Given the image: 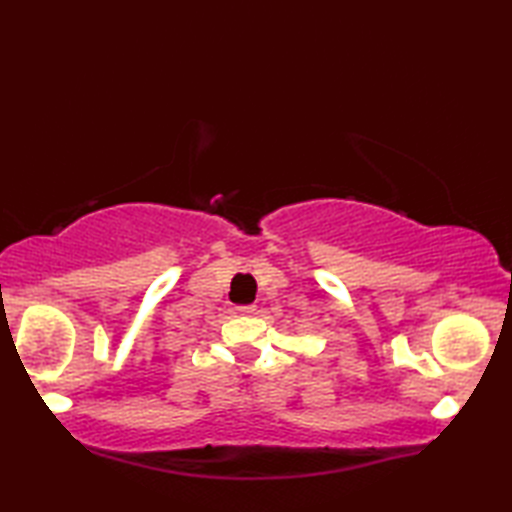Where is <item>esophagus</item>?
Returning <instances> with one entry per match:
<instances>
[{
	"mask_svg": "<svg viewBox=\"0 0 512 512\" xmlns=\"http://www.w3.org/2000/svg\"><path fill=\"white\" fill-rule=\"evenodd\" d=\"M255 310H257L255 306H239V308H237L239 314H255Z\"/></svg>",
	"mask_w": 512,
	"mask_h": 512,
	"instance_id": "34e87169",
	"label": "esophagus"
}]
</instances>
